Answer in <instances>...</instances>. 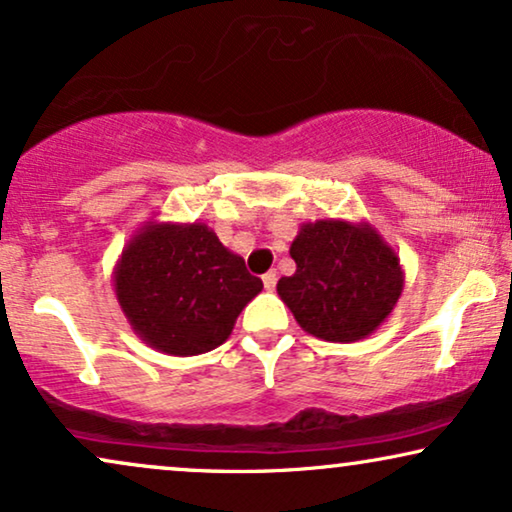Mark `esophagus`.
Segmentation results:
<instances>
[{
	"instance_id": "obj_1",
	"label": "esophagus",
	"mask_w": 512,
	"mask_h": 512,
	"mask_svg": "<svg viewBox=\"0 0 512 512\" xmlns=\"http://www.w3.org/2000/svg\"><path fill=\"white\" fill-rule=\"evenodd\" d=\"M275 284H277V272L275 270L265 272V275H263V287L268 289V291H272V289H275Z\"/></svg>"
}]
</instances>
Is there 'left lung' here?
Returning a JSON list of instances; mask_svg holds the SVG:
<instances>
[{
  "label": "left lung",
  "mask_w": 512,
  "mask_h": 512,
  "mask_svg": "<svg viewBox=\"0 0 512 512\" xmlns=\"http://www.w3.org/2000/svg\"><path fill=\"white\" fill-rule=\"evenodd\" d=\"M289 254L296 272L277 282V294L301 329L322 341L367 338L402 296L400 258L371 223H303Z\"/></svg>",
  "instance_id": "1"
}]
</instances>
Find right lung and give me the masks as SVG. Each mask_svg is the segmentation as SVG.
<instances>
[{"label":"right lung","mask_w":512,"mask_h":512,"mask_svg":"<svg viewBox=\"0 0 512 512\" xmlns=\"http://www.w3.org/2000/svg\"><path fill=\"white\" fill-rule=\"evenodd\" d=\"M112 287L143 343L159 353L190 357L228 341L263 282L209 225L148 221L126 242Z\"/></svg>","instance_id":"add662e5"}]
</instances>
